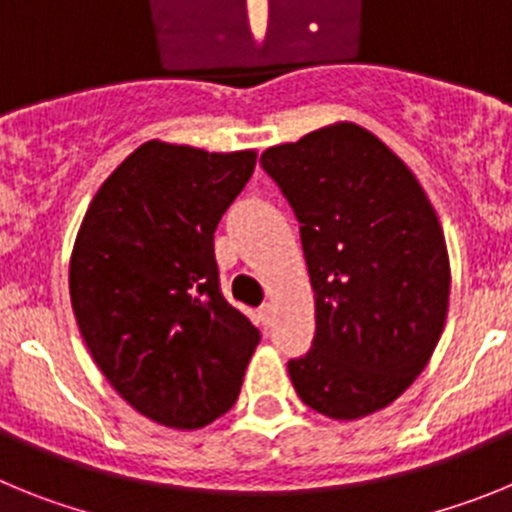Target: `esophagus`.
Segmentation results:
<instances>
[{"mask_svg": "<svg viewBox=\"0 0 512 512\" xmlns=\"http://www.w3.org/2000/svg\"><path fill=\"white\" fill-rule=\"evenodd\" d=\"M274 318H277V307L271 305V302H266V305L259 307V320L264 328H271V325H274Z\"/></svg>", "mask_w": 512, "mask_h": 512, "instance_id": "esophagus-1", "label": "esophagus"}]
</instances>
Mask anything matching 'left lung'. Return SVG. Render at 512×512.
I'll return each instance as SVG.
<instances>
[{
    "label": "left lung",
    "mask_w": 512,
    "mask_h": 512,
    "mask_svg": "<svg viewBox=\"0 0 512 512\" xmlns=\"http://www.w3.org/2000/svg\"><path fill=\"white\" fill-rule=\"evenodd\" d=\"M300 223L315 338L287 369L307 408L356 420L425 369L449 307V253L413 171L377 135L338 122L261 153Z\"/></svg>",
    "instance_id": "1"
}]
</instances>
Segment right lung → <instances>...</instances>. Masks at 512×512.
Segmentation results:
<instances>
[{
	"label": "right lung",
	"mask_w": 512,
	"mask_h": 512,
	"mask_svg": "<svg viewBox=\"0 0 512 512\" xmlns=\"http://www.w3.org/2000/svg\"><path fill=\"white\" fill-rule=\"evenodd\" d=\"M256 153L148 140L99 187L69 289L94 361L138 413L194 431L233 408L259 330L220 289L215 228Z\"/></svg>",
	"instance_id": "obj_1"
}]
</instances>
